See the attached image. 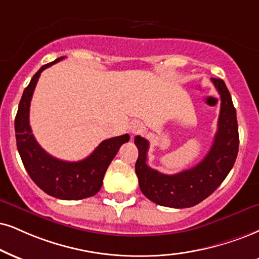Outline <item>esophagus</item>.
<instances>
[{
	"mask_svg": "<svg viewBox=\"0 0 259 259\" xmlns=\"http://www.w3.org/2000/svg\"><path fill=\"white\" fill-rule=\"evenodd\" d=\"M130 132L132 133L133 136L140 135V133L144 132V124L139 122V121H133V122L130 124Z\"/></svg>",
	"mask_w": 259,
	"mask_h": 259,
	"instance_id": "1",
	"label": "esophagus"
}]
</instances>
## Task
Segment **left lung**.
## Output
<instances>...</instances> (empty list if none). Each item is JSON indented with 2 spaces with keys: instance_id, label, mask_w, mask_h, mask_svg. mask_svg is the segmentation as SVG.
I'll return each instance as SVG.
<instances>
[{
  "instance_id": "obj_1",
  "label": "left lung",
  "mask_w": 259,
  "mask_h": 259,
  "mask_svg": "<svg viewBox=\"0 0 259 259\" xmlns=\"http://www.w3.org/2000/svg\"><path fill=\"white\" fill-rule=\"evenodd\" d=\"M221 97V109L210 151L194 167L178 174L167 175L150 168L148 161L149 142L137 136L135 144L139 155L136 174L139 187L148 199L168 207H191L205 199L218 188L234 165L239 150L237 111L231 94L222 79H211Z\"/></svg>"
}]
</instances>
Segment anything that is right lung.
I'll return each instance as SVG.
<instances>
[{"mask_svg":"<svg viewBox=\"0 0 259 259\" xmlns=\"http://www.w3.org/2000/svg\"><path fill=\"white\" fill-rule=\"evenodd\" d=\"M65 57L41 66L24 90L15 116V138L24 167L40 190L59 199L78 200L95 196L103 185V178L120 146L130 140L128 135L105 139L95 151L78 162L57 159L44 151L34 139L30 127V104L38 78L44 69Z\"/></svg>","mask_w":259,"mask_h":259,"instance_id":"add662e5","label":"right lung"}]
</instances>
